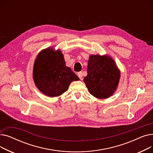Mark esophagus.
Masks as SVG:
<instances>
[{
    "instance_id": "1",
    "label": "esophagus",
    "mask_w": 153,
    "mask_h": 153,
    "mask_svg": "<svg viewBox=\"0 0 153 153\" xmlns=\"http://www.w3.org/2000/svg\"><path fill=\"white\" fill-rule=\"evenodd\" d=\"M77 76L79 77L80 79H82V72H79L77 73Z\"/></svg>"
}]
</instances>
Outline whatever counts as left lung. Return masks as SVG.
<instances>
[{"instance_id":"left-lung-1","label":"left lung","mask_w":153,"mask_h":153,"mask_svg":"<svg viewBox=\"0 0 153 153\" xmlns=\"http://www.w3.org/2000/svg\"><path fill=\"white\" fill-rule=\"evenodd\" d=\"M120 71L114 60L107 55H91L88 61L87 75L84 81L90 94L105 99L114 94L118 87Z\"/></svg>"}]
</instances>
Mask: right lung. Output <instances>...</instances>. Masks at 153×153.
Returning a JSON list of instances; mask_svg holds the SVG:
<instances>
[{"mask_svg":"<svg viewBox=\"0 0 153 153\" xmlns=\"http://www.w3.org/2000/svg\"><path fill=\"white\" fill-rule=\"evenodd\" d=\"M33 77L36 86L43 94L58 97L68 90L71 82L79 78L66 66L60 50L48 48L40 52L35 61Z\"/></svg>","mask_w":153,"mask_h":153,"instance_id":"add662e5","label":"right lung"}]
</instances>
